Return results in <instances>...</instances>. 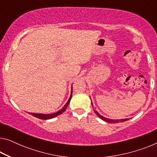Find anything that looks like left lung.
I'll return each mask as SVG.
<instances>
[{
  "label": "left lung",
  "instance_id": "obj_1",
  "mask_svg": "<svg viewBox=\"0 0 157 157\" xmlns=\"http://www.w3.org/2000/svg\"><path fill=\"white\" fill-rule=\"evenodd\" d=\"M94 111L95 112V113L97 114L98 117H99L100 118L102 119L103 121H106L107 123H120V122H124V121H126L128 120H129L128 118H125V119H121V120H112V119H109V118H105V117L102 116L101 115H100V114L98 113L97 111H95V110H94Z\"/></svg>",
  "mask_w": 157,
  "mask_h": 157
}]
</instances>
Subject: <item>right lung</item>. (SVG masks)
Returning a JSON list of instances; mask_svg holds the SVG:
<instances>
[{
	"label": "right lung",
	"instance_id": "add662e5",
	"mask_svg": "<svg viewBox=\"0 0 157 157\" xmlns=\"http://www.w3.org/2000/svg\"><path fill=\"white\" fill-rule=\"evenodd\" d=\"M72 91L71 92V97H70L68 101L65 104V106L63 107V108L60 110V111H58L57 112H56V113H51V114H43V113H29V114H31L32 116H33L34 117H36V118H38L39 119H41V120H48V119H51V118H55V117L58 116L60 115V114L63 113V112L65 111V109H67V106H68V104H70V101H71V97H72Z\"/></svg>",
	"mask_w": 157,
	"mask_h": 157
}]
</instances>
